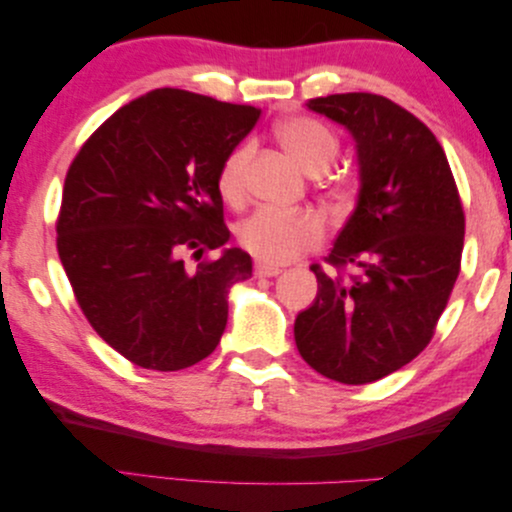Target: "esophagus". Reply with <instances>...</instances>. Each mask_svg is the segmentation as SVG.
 <instances>
[{"label": "esophagus", "instance_id": "esophagus-1", "mask_svg": "<svg viewBox=\"0 0 512 512\" xmlns=\"http://www.w3.org/2000/svg\"><path fill=\"white\" fill-rule=\"evenodd\" d=\"M254 272H256V276H279L281 274L279 267L265 265V263H256L254 265Z\"/></svg>", "mask_w": 512, "mask_h": 512}]
</instances>
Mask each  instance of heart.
I'll return each mask as SVG.
<instances>
[{"instance_id":"1","label":"heart","mask_w":512,"mask_h":512,"mask_svg":"<svg viewBox=\"0 0 512 512\" xmlns=\"http://www.w3.org/2000/svg\"><path fill=\"white\" fill-rule=\"evenodd\" d=\"M279 140L297 163L311 174L329 170L338 156L340 142L329 124L317 117L295 115L279 124ZM251 156V147H233L217 170V190L224 201L238 204L245 197V170ZM335 195L347 190V183L335 179L331 183ZM238 245L265 265H286L308 249H315L324 240V222L313 211L286 213L276 208H258L236 229Z\"/></svg>"}]
</instances>
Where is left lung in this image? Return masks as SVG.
I'll return each instance as SVG.
<instances>
[{"label":"left lung","instance_id":"left-lung-1","mask_svg":"<svg viewBox=\"0 0 512 512\" xmlns=\"http://www.w3.org/2000/svg\"><path fill=\"white\" fill-rule=\"evenodd\" d=\"M356 138L360 192L322 265L317 299L297 315L295 342L338 383L379 381L429 345L460 274L465 211L438 138L406 108L372 92L308 99Z\"/></svg>","mask_w":512,"mask_h":512}]
</instances>
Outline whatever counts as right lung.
Listing matches in <instances>:
<instances>
[{"label":"right lung","mask_w":512,"mask_h":512,"mask_svg":"<svg viewBox=\"0 0 512 512\" xmlns=\"http://www.w3.org/2000/svg\"><path fill=\"white\" fill-rule=\"evenodd\" d=\"M261 108L161 88L124 104L83 142L67 170L56 247L77 304L99 338L133 365L177 372L213 354L226 292L251 276L229 240L217 170Z\"/></svg>","instance_id":"right-lung-1"}]
</instances>
